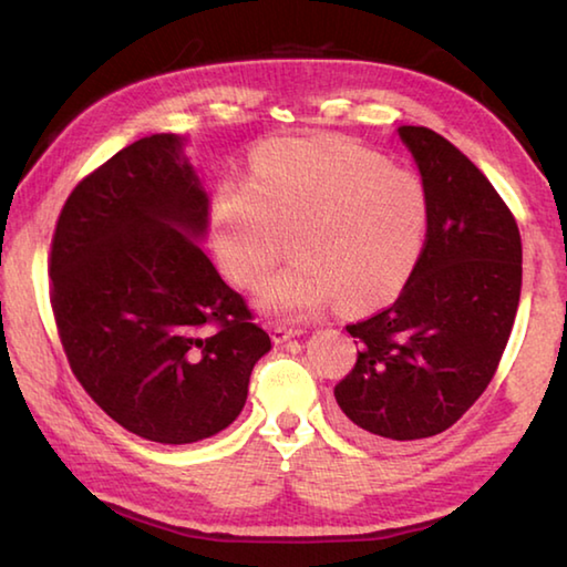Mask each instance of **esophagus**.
I'll list each match as a JSON object with an SVG mask.
<instances>
[{
    "mask_svg": "<svg viewBox=\"0 0 567 567\" xmlns=\"http://www.w3.org/2000/svg\"><path fill=\"white\" fill-rule=\"evenodd\" d=\"M270 332H272V340H275V344H282V342L292 340V338H300V334H302V330H297V328H285V324H272Z\"/></svg>",
    "mask_w": 567,
    "mask_h": 567,
    "instance_id": "esophagus-1",
    "label": "esophagus"
}]
</instances>
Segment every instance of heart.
I'll return each instance as SVG.
<instances>
[{
    "mask_svg": "<svg viewBox=\"0 0 567 567\" xmlns=\"http://www.w3.org/2000/svg\"><path fill=\"white\" fill-rule=\"evenodd\" d=\"M209 217L219 262L245 287L292 233L295 260L260 285L257 305L302 320L334 297L362 310L395 295L420 260L430 203L415 172L352 142L277 140L257 152L252 182H219Z\"/></svg>",
    "mask_w": 567,
    "mask_h": 567,
    "instance_id": "heart-1",
    "label": "heart"
}]
</instances>
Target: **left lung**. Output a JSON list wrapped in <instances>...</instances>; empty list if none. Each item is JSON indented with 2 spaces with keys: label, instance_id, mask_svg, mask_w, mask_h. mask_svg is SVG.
<instances>
[{
  "label": "left lung",
  "instance_id": "left-lung-1",
  "mask_svg": "<svg viewBox=\"0 0 567 567\" xmlns=\"http://www.w3.org/2000/svg\"><path fill=\"white\" fill-rule=\"evenodd\" d=\"M427 189L415 270L388 310L348 324L358 362L334 385L342 422L372 443L445 433L483 395L511 338L523 245L511 209L455 145L398 127Z\"/></svg>",
  "mask_w": 567,
  "mask_h": 567
}]
</instances>
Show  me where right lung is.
<instances>
[{"instance_id":"obj_1","label":"right lung","mask_w":567,"mask_h":567,"mask_svg":"<svg viewBox=\"0 0 567 567\" xmlns=\"http://www.w3.org/2000/svg\"><path fill=\"white\" fill-rule=\"evenodd\" d=\"M209 197L179 134L120 150L66 197L52 310L90 398L130 433L187 445L233 425L270 334L199 243Z\"/></svg>"}]
</instances>
